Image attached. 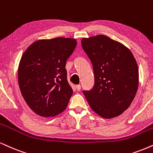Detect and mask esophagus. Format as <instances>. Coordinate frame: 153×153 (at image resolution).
Segmentation results:
<instances>
[{"label":"esophagus","instance_id":"esophagus-1","mask_svg":"<svg viewBox=\"0 0 153 153\" xmlns=\"http://www.w3.org/2000/svg\"><path fill=\"white\" fill-rule=\"evenodd\" d=\"M76 90L78 91H80L81 90V86L80 85H76Z\"/></svg>","mask_w":153,"mask_h":153}]
</instances>
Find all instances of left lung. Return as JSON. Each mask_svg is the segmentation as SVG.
Here are the masks:
<instances>
[{"label": "left lung", "instance_id": "8db88e82", "mask_svg": "<svg viewBox=\"0 0 153 153\" xmlns=\"http://www.w3.org/2000/svg\"><path fill=\"white\" fill-rule=\"evenodd\" d=\"M81 43L94 71V88L83 91L89 105L104 119L121 115L131 105L138 88V67L132 52L102 34L82 38Z\"/></svg>", "mask_w": 153, "mask_h": 153}]
</instances>
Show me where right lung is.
Returning <instances> with one entry per match:
<instances>
[{"mask_svg": "<svg viewBox=\"0 0 153 153\" xmlns=\"http://www.w3.org/2000/svg\"><path fill=\"white\" fill-rule=\"evenodd\" d=\"M76 39H39L22 54L17 71L21 94L30 109L44 117H55L66 109L73 89L65 68Z\"/></svg>", "mask_w": 153, "mask_h": 153, "instance_id": "obj_1", "label": "right lung"}]
</instances>
